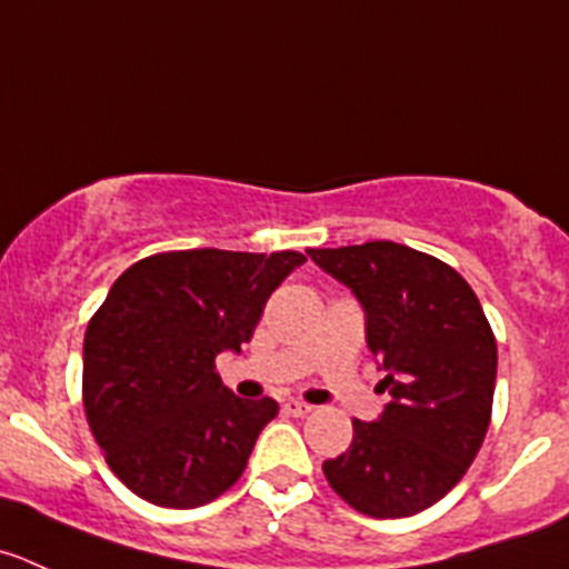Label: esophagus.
<instances>
[{
    "label": "esophagus",
    "instance_id": "obj_1",
    "mask_svg": "<svg viewBox=\"0 0 569 569\" xmlns=\"http://www.w3.org/2000/svg\"><path fill=\"white\" fill-rule=\"evenodd\" d=\"M283 411L291 413V417H306V413H311L313 408L308 406V402H302V400H286Z\"/></svg>",
    "mask_w": 569,
    "mask_h": 569
}]
</instances>
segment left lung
I'll return each instance as SVG.
<instances>
[{
	"instance_id": "8db88e82",
	"label": "left lung",
	"mask_w": 569,
	"mask_h": 569,
	"mask_svg": "<svg viewBox=\"0 0 569 569\" xmlns=\"http://www.w3.org/2000/svg\"><path fill=\"white\" fill-rule=\"evenodd\" d=\"M367 313L389 395L375 422L322 465L345 503L378 520L442 500L470 470L492 417L498 345L476 291L445 261L395 241L308 250Z\"/></svg>"
}]
</instances>
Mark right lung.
I'll return each instance as SVG.
<instances>
[{
  "label": "right lung",
  "instance_id": "right-lung-1",
  "mask_svg": "<svg viewBox=\"0 0 569 569\" xmlns=\"http://www.w3.org/2000/svg\"><path fill=\"white\" fill-rule=\"evenodd\" d=\"M295 250L158 252L110 286L82 341V406L104 461L138 498L197 509L244 472L272 397H236L217 356L252 339Z\"/></svg>",
  "mask_w": 569,
  "mask_h": 569
}]
</instances>
